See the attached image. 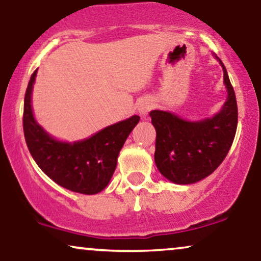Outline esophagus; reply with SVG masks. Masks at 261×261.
I'll return each mask as SVG.
<instances>
[{
  "label": "esophagus",
  "mask_w": 261,
  "mask_h": 261,
  "mask_svg": "<svg viewBox=\"0 0 261 261\" xmlns=\"http://www.w3.org/2000/svg\"><path fill=\"white\" fill-rule=\"evenodd\" d=\"M152 108H153V104H152L151 100L142 99L139 104H137V112L140 113V115L146 116L149 112H151Z\"/></svg>",
  "instance_id": "1"
}]
</instances>
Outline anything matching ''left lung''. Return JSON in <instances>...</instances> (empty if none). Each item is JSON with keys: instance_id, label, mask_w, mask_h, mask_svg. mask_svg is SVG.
<instances>
[{"instance_id": "left-lung-1", "label": "left lung", "mask_w": 261, "mask_h": 261, "mask_svg": "<svg viewBox=\"0 0 261 261\" xmlns=\"http://www.w3.org/2000/svg\"><path fill=\"white\" fill-rule=\"evenodd\" d=\"M223 70L227 99L211 118L191 121L174 113L152 110L155 128L154 162L164 178L174 184H194L215 172L228 153L237 131L238 108L226 67L212 54Z\"/></svg>"}]
</instances>
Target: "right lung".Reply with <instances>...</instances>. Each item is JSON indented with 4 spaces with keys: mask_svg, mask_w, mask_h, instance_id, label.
Masks as SVG:
<instances>
[{
    "mask_svg": "<svg viewBox=\"0 0 261 261\" xmlns=\"http://www.w3.org/2000/svg\"><path fill=\"white\" fill-rule=\"evenodd\" d=\"M37 71L28 83L23 114L24 137L32 157L60 187L85 195L100 193L110 182L120 149L140 116L133 115L83 140H58L39 125L33 113L32 93Z\"/></svg>",
    "mask_w": 261,
    "mask_h": 261,
    "instance_id": "right-lung-1",
    "label": "right lung"
}]
</instances>
